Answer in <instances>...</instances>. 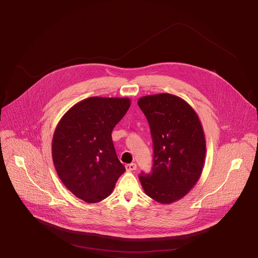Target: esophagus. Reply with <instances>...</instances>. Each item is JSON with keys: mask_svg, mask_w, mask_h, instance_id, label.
<instances>
[{"mask_svg": "<svg viewBox=\"0 0 258 258\" xmlns=\"http://www.w3.org/2000/svg\"><path fill=\"white\" fill-rule=\"evenodd\" d=\"M125 168H126V171H127V172H131V171L136 170L137 166H136L135 163H131V164H127V165L125 166Z\"/></svg>", "mask_w": 258, "mask_h": 258, "instance_id": "obj_1", "label": "esophagus"}]
</instances>
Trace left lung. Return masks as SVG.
I'll list each match as a JSON object with an SVG mask.
<instances>
[{
	"label": "left lung",
	"mask_w": 258,
	"mask_h": 258,
	"mask_svg": "<svg viewBox=\"0 0 258 258\" xmlns=\"http://www.w3.org/2000/svg\"><path fill=\"white\" fill-rule=\"evenodd\" d=\"M154 147L152 173L139 176L145 194L169 205L184 198L199 181L206 157V139L198 114L184 99L169 93L143 96Z\"/></svg>",
	"instance_id": "obj_1"
}]
</instances>
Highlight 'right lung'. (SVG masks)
Returning a JSON list of instances; mask_svg holds the SVG:
<instances>
[{
	"instance_id": "right-lung-1",
	"label": "right lung",
	"mask_w": 258,
	"mask_h": 258,
	"mask_svg": "<svg viewBox=\"0 0 258 258\" xmlns=\"http://www.w3.org/2000/svg\"><path fill=\"white\" fill-rule=\"evenodd\" d=\"M130 104L129 98H86L68 111L54 130L51 151L56 173L75 197L88 204L110 196L125 172L111 133Z\"/></svg>"
}]
</instances>
